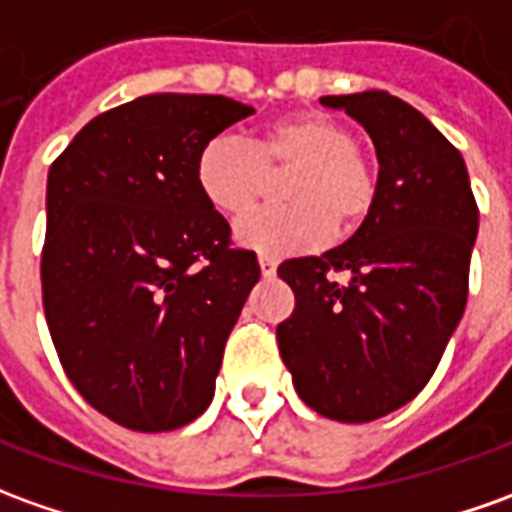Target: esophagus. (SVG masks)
<instances>
[{"instance_id":"34e87169","label":"esophagus","mask_w":512,"mask_h":512,"mask_svg":"<svg viewBox=\"0 0 512 512\" xmlns=\"http://www.w3.org/2000/svg\"><path fill=\"white\" fill-rule=\"evenodd\" d=\"M259 270H262L264 278L276 276V259H270V256H259Z\"/></svg>"}]
</instances>
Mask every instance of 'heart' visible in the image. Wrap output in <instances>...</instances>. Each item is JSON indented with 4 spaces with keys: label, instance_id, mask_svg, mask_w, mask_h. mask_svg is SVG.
<instances>
[{
    "label": "heart",
    "instance_id": "obj_1",
    "mask_svg": "<svg viewBox=\"0 0 512 512\" xmlns=\"http://www.w3.org/2000/svg\"><path fill=\"white\" fill-rule=\"evenodd\" d=\"M197 189L225 217L259 206L273 178H284L287 206L236 222V242L264 256L320 248L334 228L357 231L379 203V169L354 130L329 114H292L250 142L214 136L195 164Z\"/></svg>",
    "mask_w": 512,
    "mask_h": 512
}]
</instances>
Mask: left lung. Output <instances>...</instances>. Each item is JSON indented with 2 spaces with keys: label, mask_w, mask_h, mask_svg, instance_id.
<instances>
[{
  "label": "left lung",
  "mask_w": 512,
  "mask_h": 512,
  "mask_svg": "<svg viewBox=\"0 0 512 512\" xmlns=\"http://www.w3.org/2000/svg\"><path fill=\"white\" fill-rule=\"evenodd\" d=\"M320 102L370 133L379 203L345 245L278 264L295 309L276 340L312 410L368 424L412 401L438 368L465 312L479 209L463 155L421 111L387 91Z\"/></svg>",
  "instance_id": "8db88e82"
}]
</instances>
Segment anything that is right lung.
<instances>
[{
    "mask_svg": "<svg viewBox=\"0 0 512 512\" xmlns=\"http://www.w3.org/2000/svg\"><path fill=\"white\" fill-rule=\"evenodd\" d=\"M250 114L217 94H147L94 116L49 167V334L77 393L125 429H178L214 398L259 262L231 245L195 164Z\"/></svg>",
    "mask_w": 512,
    "mask_h": 512,
    "instance_id": "1",
    "label": "right lung"
}]
</instances>
